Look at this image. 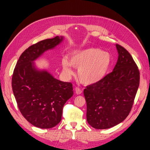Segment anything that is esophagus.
Instances as JSON below:
<instances>
[{"instance_id": "esophagus-1", "label": "esophagus", "mask_w": 150, "mask_h": 150, "mask_svg": "<svg viewBox=\"0 0 150 150\" xmlns=\"http://www.w3.org/2000/svg\"><path fill=\"white\" fill-rule=\"evenodd\" d=\"M75 93H77V95H80V94H81V93H82V90H81V89L79 88L76 87V88H75Z\"/></svg>"}]
</instances>
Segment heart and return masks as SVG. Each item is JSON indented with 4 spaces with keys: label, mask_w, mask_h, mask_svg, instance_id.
Wrapping results in <instances>:
<instances>
[{
    "label": "heart",
    "mask_w": 150,
    "mask_h": 150,
    "mask_svg": "<svg viewBox=\"0 0 150 150\" xmlns=\"http://www.w3.org/2000/svg\"><path fill=\"white\" fill-rule=\"evenodd\" d=\"M112 62L110 53L98 47H88L73 52L69 62L66 59L62 60L64 71L68 75L73 72L70 65L78 69L79 81L85 85L97 83L103 79L109 71Z\"/></svg>",
    "instance_id": "b5f03b06"
}]
</instances>
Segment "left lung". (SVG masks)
Here are the masks:
<instances>
[{
	"instance_id": "8db88e82",
	"label": "left lung",
	"mask_w": 150,
	"mask_h": 150,
	"mask_svg": "<svg viewBox=\"0 0 150 150\" xmlns=\"http://www.w3.org/2000/svg\"><path fill=\"white\" fill-rule=\"evenodd\" d=\"M116 47L119 57L113 71L84 90L87 121L95 129L110 128L122 122L132 110L139 86L134 60L124 47Z\"/></svg>"
}]
</instances>
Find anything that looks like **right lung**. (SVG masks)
I'll return each mask as SVG.
<instances>
[{"mask_svg": "<svg viewBox=\"0 0 150 150\" xmlns=\"http://www.w3.org/2000/svg\"><path fill=\"white\" fill-rule=\"evenodd\" d=\"M63 37L41 40L21 54L12 76V90L23 117L32 125L52 128L61 120L64 105L73 95L71 82L54 78L46 70L37 69L33 61L53 49Z\"/></svg>", "mask_w": 150, "mask_h": 150, "instance_id": "obj_1", "label": "right lung"}]
</instances>
